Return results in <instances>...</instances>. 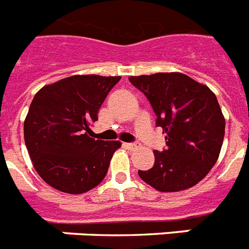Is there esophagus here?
Segmentation results:
<instances>
[{"label":"esophagus","instance_id":"esophagus-1","mask_svg":"<svg viewBox=\"0 0 249 249\" xmlns=\"http://www.w3.org/2000/svg\"><path fill=\"white\" fill-rule=\"evenodd\" d=\"M124 146H126L127 149H130V150H134V149H137L139 148V145L135 144V142H124Z\"/></svg>","mask_w":249,"mask_h":249}]
</instances>
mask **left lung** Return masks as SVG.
I'll return each mask as SVG.
<instances>
[{
	"mask_svg": "<svg viewBox=\"0 0 249 249\" xmlns=\"http://www.w3.org/2000/svg\"><path fill=\"white\" fill-rule=\"evenodd\" d=\"M157 115L167 148L154 150V166L139 176L158 192L174 193L198 184L217 162L225 135V118L217 97L182 73L130 77Z\"/></svg>",
	"mask_w": 249,
	"mask_h": 249,
	"instance_id": "8db88e82",
	"label": "left lung"
}]
</instances>
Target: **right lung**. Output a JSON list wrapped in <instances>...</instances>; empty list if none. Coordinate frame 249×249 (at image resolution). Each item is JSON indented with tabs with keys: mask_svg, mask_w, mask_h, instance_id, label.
I'll list each match as a JSON object with an SVG mask.
<instances>
[{
	"mask_svg": "<svg viewBox=\"0 0 249 249\" xmlns=\"http://www.w3.org/2000/svg\"><path fill=\"white\" fill-rule=\"evenodd\" d=\"M121 77L71 75L36 93L24 121L33 167L46 184L82 194L100 184L119 141L95 140L91 123Z\"/></svg>",
	"mask_w": 249,
	"mask_h": 249,
	"instance_id": "right-lung-1",
	"label": "right lung"
}]
</instances>
